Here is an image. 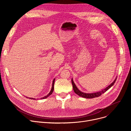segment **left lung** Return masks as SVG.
<instances>
[{
  "label": "left lung",
  "mask_w": 131,
  "mask_h": 131,
  "mask_svg": "<svg viewBox=\"0 0 131 131\" xmlns=\"http://www.w3.org/2000/svg\"><path fill=\"white\" fill-rule=\"evenodd\" d=\"M116 79H117V78H116V79L114 80V81L112 83H111L110 85L108 86L106 88L103 90L102 91H99V92H95V93H85L81 92L77 88L75 84L74 83L72 79H71V83H72V85L73 90L74 92H75L76 94H77L79 96H80L81 97H84V98H86V99H93V98L97 97H99V96H101L102 94H103V93H104L108 89H109L112 86H113L114 84V83H115V82L116 81Z\"/></svg>",
  "instance_id": "obj_1"
}]
</instances>
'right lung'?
Returning a JSON list of instances; mask_svg holds the SVG:
<instances>
[{
  "instance_id": "add662e5",
  "label": "right lung",
  "mask_w": 131,
  "mask_h": 131,
  "mask_svg": "<svg viewBox=\"0 0 131 131\" xmlns=\"http://www.w3.org/2000/svg\"><path fill=\"white\" fill-rule=\"evenodd\" d=\"M55 78L54 79V80H53V83H52V89H51V91L50 92V93H49V94L47 95V96H45V97H42V98H41V99H46V98H47L49 96H50V95H51L52 94V93H53V90H54V81H55ZM28 99H34V100H35L34 99H33V98H29V97H28Z\"/></svg>"
}]
</instances>
